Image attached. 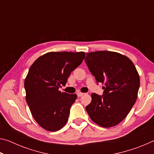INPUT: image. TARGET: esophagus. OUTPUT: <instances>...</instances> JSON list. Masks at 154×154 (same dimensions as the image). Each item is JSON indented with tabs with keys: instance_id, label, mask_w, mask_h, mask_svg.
Here are the masks:
<instances>
[{
	"instance_id": "esophagus-1",
	"label": "esophagus",
	"mask_w": 154,
	"mask_h": 154,
	"mask_svg": "<svg viewBox=\"0 0 154 154\" xmlns=\"http://www.w3.org/2000/svg\"><path fill=\"white\" fill-rule=\"evenodd\" d=\"M77 96H78V97H80V96H83V94H84L82 93V92H77Z\"/></svg>"
}]
</instances>
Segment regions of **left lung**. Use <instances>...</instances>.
I'll return each mask as SVG.
<instances>
[{
  "label": "left lung",
  "instance_id": "left-lung-1",
  "mask_svg": "<svg viewBox=\"0 0 154 154\" xmlns=\"http://www.w3.org/2000/svg\"><path fill=\"white\" fill-rule=\"evenodd\" d=\"M88 69L101 83L104 94H91L85 109L91 119L104 128L118 125L128 116L137 98L139 75L133 62L118 52L98 51L87 54Z\"/></svg>",
  "mask_w": 154,
  "mask_h": 154
}]
</instances>
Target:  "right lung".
<instances>
[{"label": "right lung", "instance_id": "add662e5", "mask_svg": "<svg viewBox=\"0 0 154 154\" xmlns=\"http://www.w3.org/2000/svg\"><path fill=\"white\" fill-rule=\"evenodd\" d=\"M85 53L48 52L31 65L24 81L26 100L35 120L48 131L60 130L66 124L76 94L61 92L71 72L82 64Z\"/></svg>", "mask_w": 154, "mask_h": 154}]
</instances>
